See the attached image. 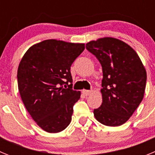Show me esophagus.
I'll use <instances>...</instances> for the list:
<instances>
[{
  "mask_svg": "<svg viewBox=\"0 0 155 155\" xmlns=\"http://www.w3.org/2000/svg\"><path fill=\"white\" fill-rule=\"evenodd\" d=\"M91 92H92V91H89V90H83V91H82V93H83L85 96H87V95L91 94Z\"/></svg>",
  "mask_w": 155,
  "mask_h": 155,
  "instance_id": "esophagus-1",
  "label": "esophagus"
}]
</instances>
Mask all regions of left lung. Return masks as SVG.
<instances>
[{
	"label": "left lung",
	"instance_id": "8db88e82",
	"mask_svg": "<svg viewBox=\"0 0 155 155\" xmlns=\"http://www.w3.org/2000/svg\"><path fill=\"white\" fill-rule=\"evenodd\" d=\"M102 65V103L94 109L99 123L109 127L125 124L143 98L147 73L139 56L120 39L105 37L86 44Z\"/></svg>",
	"mask_w": 155,
	"mask_h": 155
}]
</instances>
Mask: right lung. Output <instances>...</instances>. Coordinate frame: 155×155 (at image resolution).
<instances>
[{
  "label": "right lung",
  "mask_w": 155,
  "mask_h": 155,
  "mask_svg": "<svg viewBox=\"0 0 155 155\" xmlns=\"http://www.w3.org/2000/svg\"><path fill=\"white\" fill-rule=\"evenodd\" d=\"M84 43L47 39L33 45L18 68L21 100L37 125L48 133L68 127L80 91L72 89L71 67L84 50Z\"/></svg>",
  "instance_id": "right-lung-1"
}]
</instances>
